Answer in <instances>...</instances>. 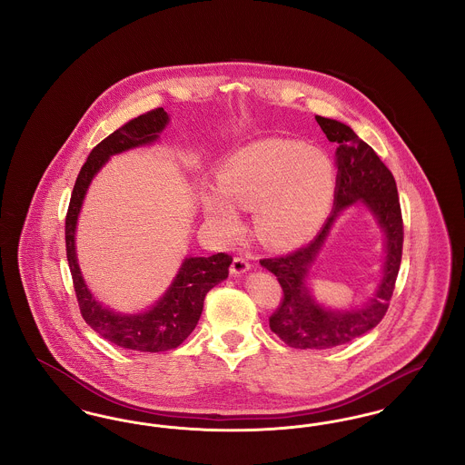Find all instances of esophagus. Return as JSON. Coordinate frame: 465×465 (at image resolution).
<instances>
[{"label":"esophagus","instance_id":"1","mask_svg":"<svg viewBox=\"0 0 465 465\" xmlns=\"http://www.w3.org/2000/svg\"><path fill=\"white\" fill-rule=\"evenodd\" d=\"M251 270V263L245 260V258H233V263L230 266V272L233 273V275H242L245 272H249Z\"/></svg>","mask_w":465,"mask_h":465}]
</instances>
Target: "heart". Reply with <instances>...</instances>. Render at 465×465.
Wrapping results in <instances>:
<instances>
[{
    "mask_svg": "<svg viewBox=\"0 0 465 465\" xmlns=\"http://www.w3.org/2000/svg\"><path fill=\"white\" fill-rule=\"evenodd\" d=\"M218 192H203L202 209L224 241L243 230L237 211H254L263 242L292 247L313 237L331 209L336 169L331 158L294 141L262 139L223 160Z\"/></svg>",
    "mask_w": 465,
    "mask_h": 465,
    "instance_id": "b5f03b06",
    "label": "heart"
}]
</instances>
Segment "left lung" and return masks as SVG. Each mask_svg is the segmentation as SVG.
Listing matches in <instances>:
<instances>
[{"label": "left lung", "mask_w": 465, "mask_h": 465, "mask_svg": "<svg viewBox=\"0 0 465 465\" xmlns=\"http://www.w3.org/2000/svg\"><path fill=\"white\" fill-rule=\"evenodd\" d=\"M315 120L326 137L338 143L332 213L312 242L284 256L260 262L277 277L284 292L282 303L270 317V330L289 347L303 351H326L349 343L371 331L383 319L396 286L404 237L398 186L387 165L349 125L324 116H315ZM354 203H362L384 232L386 263L382 281L376 296L362 308L328 310L312 298L308 289L309 268L339 213Z\"/></svg>", "instance_id": "1"}]
</instances>
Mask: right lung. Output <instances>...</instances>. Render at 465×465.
I'll return each mask as SVG.
<instances>
[{"label":"right lung","mask_w":465,"mask_h":465,"mask_svg":"<svg viewBox=\"0 0 465 465\" xmlns=\"http://www.w3.org/2000/svg\"><path fill=\"white\" fill-rule=\"evenodd\" d=\"M169 114L163 108L139 114L124 127L103 139L84 163L76 177L66 214V254L73 286L85 322L111 343L137 352H165L179 347L195 330L203 309L205 294L228 277L232 256L218 252L209 258H184L173 284L150 309L139 313H120L103 307L90 292L76 258L74 233L80 209L94 176L111 156L137 146L153 144L167 127Z\"/></svg>","instance_id":"add662e5"}]
</instances>
